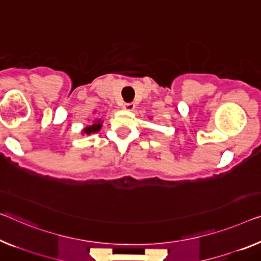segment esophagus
I'll use <instances>...</instances> for the list:
<instances>
[{"label": "esophagus", "mask_w": 261, "mask_h": 261, "mask_svg": "<svg viewBox=\"0 0 261 261\" xmlns=\"http://www.w3.org/2000/svg\"><path fill=\"white\" fill-rule=\"evenodd\" d=\"M135 108H136V106H135L134 103H125V104H123V109H124V110H126V111H134Z\"/></svg>", "instance_id": "esophagus-1"}]
</instances>
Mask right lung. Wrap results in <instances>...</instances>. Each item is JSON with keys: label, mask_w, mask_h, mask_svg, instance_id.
<instances>
[{"label": "right lung", "mask_w": 261, "mask_h": 261, "mask_svg": "<svg viewBox=\"0 0 261 261\" xmlns=\"http://www.w3.org/2000/svg\"><path fill=\"white\" fill-rule=\"evenodd\" d=\"M103 126V120L100 118H93L91 120V124H89L84 127L83 130H82V135H87V136H90L92 134H97V132L100 131Z\"/></svg>", "instance_id": "add662e5"}]
</instances>
